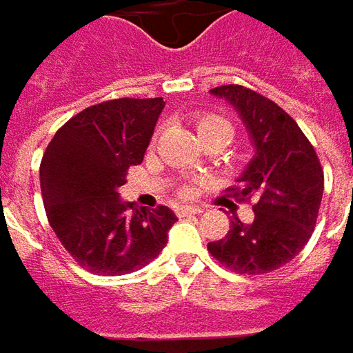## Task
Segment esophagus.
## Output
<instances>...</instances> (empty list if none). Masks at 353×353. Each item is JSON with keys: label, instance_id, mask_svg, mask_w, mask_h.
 Returning <instances> with one entry per match:
<instances>
[{"label": "esophagus", "instance_id": "1", "mask_svg": "<svg viewBox=\"0 0 353 353\" xmlns=\"http://www.w3.org/2000/svg\"><path fill=\"white\" fill-rule=\"evenodd\" d=\"M200 212H202L200 206H179L176 208V216L184 218V216H194V214H200Z\"/></svg>", "mask_w": 353, "mask_h": 353}]
</instances>
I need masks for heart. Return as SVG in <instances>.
<instances>
[{
    "mask_svg": "<svg viewBox=\"0 0 353 353\" xmlns=\"http://www.w3.org/2000/svg\"><path fill=\"white\" fill-rule=\"evenodd\" d=\"M196 129L198 135L200 133H206V131H220L225 137V141L230 139V123L225 121L224 117L220 116H212V114L200 116L196 119Z\"/></svg>",
    "mask_w": 353,
    "mask_h": 353,
    "instance_id": "heart-1",
    "label": "heart"
}]
</instances>
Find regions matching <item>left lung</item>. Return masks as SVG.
<instances>
[{"mask_svg":"<svg viewBox=\"0 0 353 353\" xmlns=\"http://www.w3.org/2000/svg\"><path fill=\"white\" fill-rule=\"evenodd\" d=\"M228 102L250 133L253 157L237 176L232 198H253V220L232 216L222 239L208 251L237 273L275 271L303 250L316 224L324 172L314 147L285 110L250 88L230 84L210 90Z\"/></svg>","mask_w":353,"mask_h":353,"instance_id":"left-lung-1","label":"left lung"}]
</instances>
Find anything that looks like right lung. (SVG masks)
Here are the masks:
<instances>
[{
    "mask_svg": "<svg viewBox=\"0 0 353 353\" xmlns=\"http://www.w3.org/2000/svg\"><path fill=\"white\" fill-rule=\"evenodd\" d=\"M163 98H119L90 105L62 125L41 161L50 228L78 265L125 275L163 251L176 222L169 206L137 210L119 196L125 172L151 143Z\"/></svg>",
    "mask_w": 353,
    "mask_h": 353,
    "instance_id": "add662e5",
    "label": "right lung"
}]
</instances>
